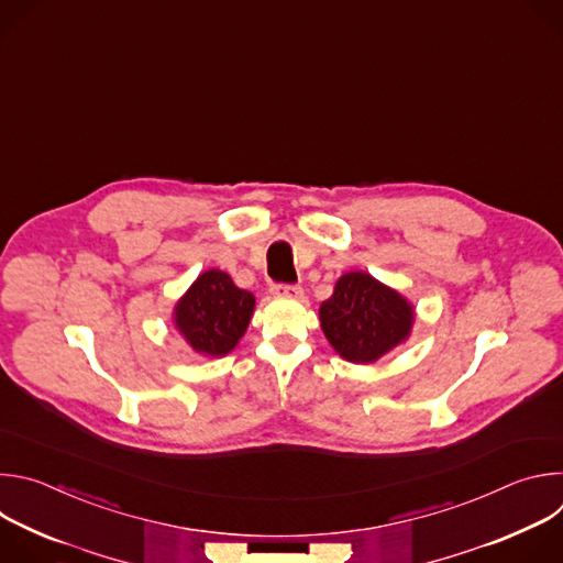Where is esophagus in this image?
I'll return each mask as SVG.
<instances>
[{
  "mask_svg": "<svg viewBox=\"0 0 563 563\" xmlns=\"http://www.w3.org/2000/svg\"><path fill=\"white\" fill-rule=\"evenodd\" d=\"M272 294L276 296H287V298H300L302 296V287L300 285H274Z\"/></svg>",
  "mask_w": 563,
  "mask_h": 563,
  "instance_id": "1",
  "label": "esophagus"
}]
</instances>
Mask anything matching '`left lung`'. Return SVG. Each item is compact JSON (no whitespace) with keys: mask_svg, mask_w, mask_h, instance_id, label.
<instances>
[{"mask_svg":"<svg viewBox=\"0 0 563 563\" xmlns=\"http://www.w3.org/2000/svg\"><path fill=\"white\" fill-rule=\"evenodd\" d=\"M318 313L330 345L352 363L378 361L404 343L415 325L410 300L365 272L343 274Z\"/></svg>","mask_w":563,"mask_h":563,"instance_id":"1","label":"left lung"}]
</instances>
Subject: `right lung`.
Returning a JSON list of instances; mask_svg holds the SVG:
<instances>
[{
    "label": "right lung",
    "instance_id": "1",
    "mask_svg": "<svg viewBox=\"0 0 563 563\" xmlns=\"http://www.w3.org/2000/svg\"><path fill=\"white\" fill-rule=\"evenodd\" d=\"M256 298L233 285L231 276L209 269L176 302L174 323L194 352L224 356L245 336Z\"/></svg>",
    "mask_w": 563,
    "mask_h": 563
}]
</instances>
